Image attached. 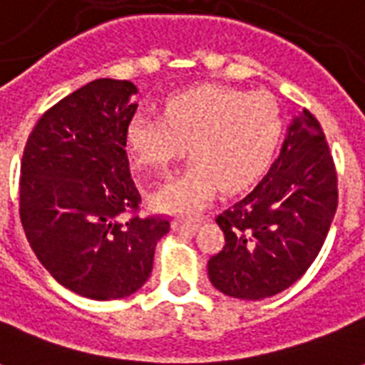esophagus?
I'll return each instance as SVG.
<instances>
[{
  "mask_svg": "<svg viewBox=\"0 0 365 365\" xmlns=\"http://www.w3.org/2000/svg\"><path fill=\"white\" fill-rule=\"evenodd\" d=\"M200 227L199 220H176L172 223V229L178 233H195Z\"/></svg>",
  "mask_w": 365,
  "mask_h": 365,
  "instance_id": "1",
  "label": "esophagus"
}]
</instances>
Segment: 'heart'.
Instances as JSON below:
<instances>
[{
  "label": "heart",
  "mask_w": 365,
  "mask_h": 365,
  "mask_svg": "<svg viewBox=\"0 0 365 365\" xmlns=\"http://www.w3.org/2000/svg\"><path fill=\"white\" fill-rule=\"evenodd\" d=\"M282 134L277 102L263 93L202 85L168 96L163 115L140 111L126 125L132 166L168 170L187 151L193 160L168 178L151 205L166 214H189L217 193L240 191L263 174Z\"/></svg>",
  "instance_id": "obj_1"
}]
</instances>
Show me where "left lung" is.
<instances>
[{
	"instance_id": "obj_1",
	"label": "left lung",
	"mask_w": 365,
	"mask_h": 365,
	"mask_svg": "<svg viewBox=\"0 0 365 365\" xmlns=\"http://www.w3.org/2000/svg\"><path fill=\"white\" fill-rule=\"evenodd\" d=\"M337 210V172L320 123L303 110L263 180L216 217L225 235L208 261L214 288L257 301L297 282L322 248Z\"/></svg>"
}]
</instances>
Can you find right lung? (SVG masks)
I'll list each match as a JSON object with an SVG mask.
<instances>
[{"mask_svg":"<svg viewBox=\"0 0 365 365\" xmlns=\"http://www.w3.org/2000/svg\"><path fill=\"white\" fill-rule=\"evenodd\" d=\"M134 83L96 79L54 104L34 126L20 166V222L41 265L64 288L123 299L148 282L163 217L132 216L140 193L125 132Z\"/></svg>","mask_w":365,"mask_h":365,"instance_id":"right-lung-1","label":"right lung"}]
</instances>
